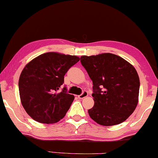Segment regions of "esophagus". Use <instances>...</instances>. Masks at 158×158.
<instances>
[{
	"mask_svg": "<svg viewBox=\"0 0 158 158\" xmlns=\"http://www.w3.org/2000/svg\"><path fill=\"white\" fill-rule=\"evenodd\" d=\"M88 91H86V90H84V91H83L82 93L80 94V95L78 96V97H79V99H83V98L88 97Z\"/></svg>",
	"mask_w": 158,
	"mask_h": 158,
	"instance_id": "esophagus-1",
	"label": "esophagus"
}]
</instances>
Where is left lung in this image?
Masks as SVG:
<instances>
[{"instance_id": "1", "label": "left lung", "mask_w": 158, "mask_h": 158, "mask_svg": "<svg viewBox=\"0 0 158 158\" xmlns=\"http://www.w3.org/2000/svg\"><path fill=\"white\" fill-rule=\"evenodd\" d=\"M80 61L93 81L90 118L105 126L124 122L138 103L139 79L135 68L112 53L82 56Z\"/></svg>"}]
</instances>
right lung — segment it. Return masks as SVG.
<instances>
[{
    "mask_svg": "<svg viewBox=\"0 0 158 158\" xmlns=\"http://www.w3.org/2000/svg\"><path fill=\"white\" fill-rule=\"evenodd\" d=\"M79 61L77 56L50 52L32 59L23 69L19 81L21 104L34 120L55 123L69 110L74 96L67 92L64 77Z\"/></svg>",
    "mask_w": 158,
    "mask_h": 158,
    "instance_id": "obj_1",
    "label": "right lung"
}]
</instances>
